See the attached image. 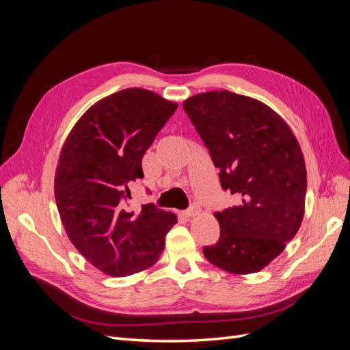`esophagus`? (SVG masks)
Masks as SVG:
<instances>
[{"mask_svg": "<svg viewBox=\"0 0 350 350\" xmlns=\"http://www.w3.org/2000/svg\"><path fill=\"white\" fill-rule=\"evenodd\" d=\"M200 206L198 204H191V206H189L187 210H185V216L187 217H194V216H197L198 213H200Z\"/></svg>", "mask_w": 350, "mask_h": 350, "instance_id": "esophagus-1", "label": "esophagus"}]
</instances>
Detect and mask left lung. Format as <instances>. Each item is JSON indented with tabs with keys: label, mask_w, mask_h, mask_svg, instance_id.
<instances>
[{
	"label": "left lung",
	"mask_w": 350,
	"mask_h": 350,
	"mask_svg": "<svg viewBox=\"0 0 350 350\" xmlns=\"http://www.w3.org/2000/svg\"><path fill=\"white\" fill-rule=\"evenodd\" d=\"M184 111L219 169L225 191L241 197L215 216L220 238L206 258L235 274L260 271L284 250L304 217L306 169L301 147L280 116L234 92L200 93Z\"/></svg>",
	"instance_id": "obj_1"
}]
</instances>
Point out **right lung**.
I'll list each match as a JSON object with an SVG mask.
<instances>
[{"label": "right lung", "instance_id": "right-lung-1", "mask_svg": "<svg viewBox=\"0 0 350 350\" xmlns=\"http://www.w3.org/2000/svg\"><path fill=\"white\" fill-rule=\"evenodd\" d=\"M178 108L144 89H124L94 103L74 125L55 172V200L72 245L94 267L121 278L157 261L175 224L171 211L130 210L142 159Z\"/></svg>", "mask_w": 350, "mask_h": 350}]
</instances>
